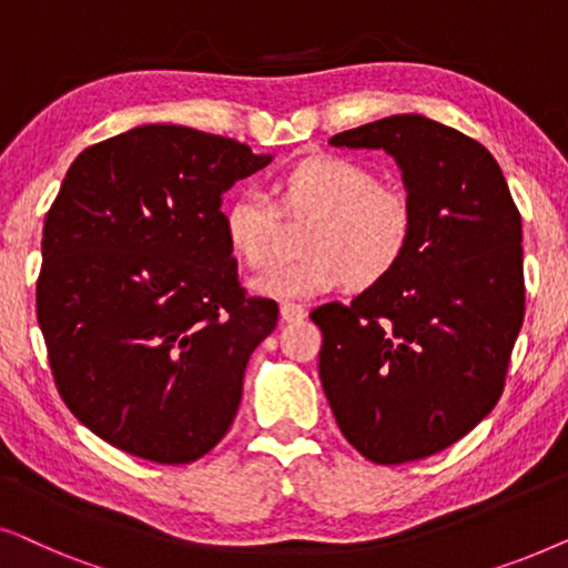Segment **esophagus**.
I'll list each match as a JSON object with an SVG mask.
<instances>
[{"label":"esophagus","mask_w":568,"mask_h":568,"mask_svg":"<svg viewBox=\"0 0 568 568\" xmlns=\"http://www.w3.org/2000/svg\"><path fill=\"white\" fill-rule=\"evenodd\" d=\"M278 315H282L284 323L302 321V317H305V307L297 305V302H282V307H278Z\"/></svg>","instance_id":"1"}]
</instances>
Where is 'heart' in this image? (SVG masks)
<instances>
[{
  "label": "heart",
  "mask_w": 568,
  "mask_h": 568,
  "mask_svg": "<svg viewBox=\"0 0 568 568\" xmlns=\"http://www.w3.org/2000/svg\"><path fill=\"white\" fill-rule=\"evenodd\" d=\"M286 212L313 214L302 237L305 255L276 261L251 282L268 300H313L346 284L372 286L398 268L416 230L410 196L400 185L377 183L359 162L321 154L284 175ZM224 237L247 266L266 263L278 209L266 191L247 185L224 206Z\"/></svg>",
  "instance_id": "b5f03b06"
}]
</instances>
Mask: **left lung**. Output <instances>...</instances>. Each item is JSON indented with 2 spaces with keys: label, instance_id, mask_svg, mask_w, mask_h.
<instances>
[{
  "label": "left lung",
  "instance_id": "left-lung-1",
  "mask_svg": "<svg viewBox=\"0 0 568 568\" xmlns=\"http://www.w3.org/2000/svg\"><path fill=\"white\" fill-rule=\"evenodd\" d=\"M400 168L416 230L393 274L328 302L321 383L338 429L372 463L422 460L491 414L525 317L523 220L494 154L418 113L331 139Z\"/></svg>",
  "mask_w": 568,
  "mask_h": 568
}]
</instances>
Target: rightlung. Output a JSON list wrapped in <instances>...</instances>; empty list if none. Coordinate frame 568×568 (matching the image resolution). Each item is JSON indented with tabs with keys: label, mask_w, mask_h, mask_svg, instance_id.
<instances>
[{
	"label": "right lung",
	"mask_w": 568,
	"mask_h": 568,
	"mask_svg": "<svg viewBox=\"0 0 568 568\" xmlns=\"http://www.w3.org/2000/svg\"><path fill=\"white\" fill-rule=\"evenodd\" d=\"M271 160L144 123L69 165L43 224L38 325L69 410L123 453L191 463L235 422L278 307L240 290L220 206Z\"/></svg>",
	"instance_id": "add662e5"
}]
</instances>
